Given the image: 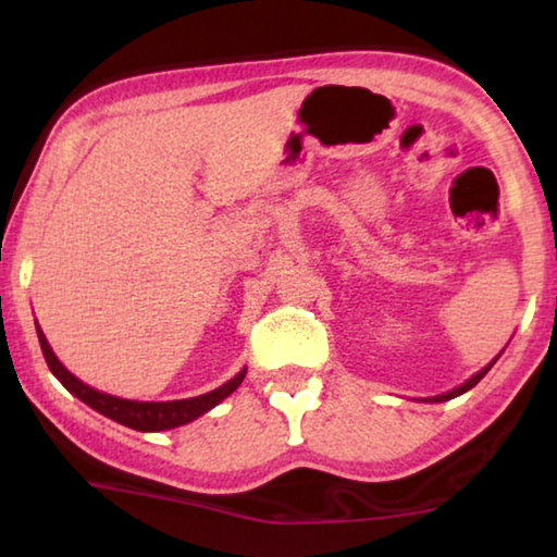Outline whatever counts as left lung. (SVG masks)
<instances>
[{
	"instance_id": "left-lung-1",
	"label": "left lung",
	"mask_w": 557,
	"mask_h": 557,
	"mask_svg": "<svg viewBox=\"0 0 557 557\" xmlns=\"http://www.w3.org/2000/svg\"><path fill=\"white\" fill-rule=\"evenodd\" d=\"M498 358V356H496ZM496 358H494V361L492 363H488V366H484V369L482 371H479V373H474V375H471V379L467 381V383H461L459 385V388H455V391H449V393H442V395H435V398H425V403H445V400H451V398H457V395H461V393H467V391H471V388H474V385L479 383V381H482L484 379V375L488 373V369H492V366L496 363Z\"/></svg>"
}]
</instances>
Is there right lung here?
<instances>
[{
    "instance_id": "right-lung-1",
    "label": "right lung",
    "mask_w": 557,
    "mask_h": 557,
    "mask_svg": "<svg viewBox=\"0 0 557 557\" xmlns=\"http://www.w3.org/2000/svg\"><path fill=\"white\" fill-rule=\"evenodd\" d=\"M36 334H39V344L46 363H49L51 373L63 383V388L73 393L75 398L83 400L86 405H90L92 410H98L106 418L120 422V425L139 430V432H162V430H172L178 425H186L199 418V414L209 412L211 408H215L221 400L228 398V395L238 388L245 379V369L231 379L228 383H223L221 388H215L206 395H199V398H186V400H166V403H143V400H125V398H115V395L100 393L90 385L83 383L81 379L65 369V366L55 358V354L51 351L49 342L41 332V326L36 324Z\"/></svg>"
}]
</instances>
